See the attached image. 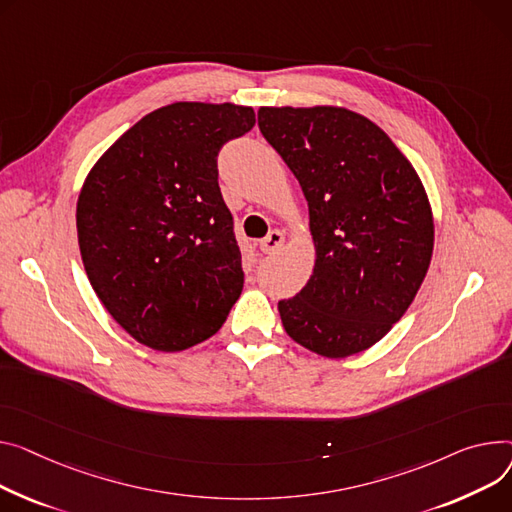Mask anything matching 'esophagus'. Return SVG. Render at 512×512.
Returning a JSON list of instances; mask_svg holds the SVG:
<instances>
[{
    "mask_svg": "<svg viewBox=\"0 0 512 512\" xmlns=\"http://www.w3.org/2000/svg\"><path fill=\"white\" fill-rule=\"evenodd\" d=\"M263 253H278L284 247V234L280 230H271L259 243Z\"/></svg>",
    "mask_w": 512,
    "mask_h": 512,
    "instance_id": "obj_1",
    "label": "esophagus"
}]
</instances>
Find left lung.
I'll list each match as a JSON object with an SVG mask.
<instances>
[{"instance_id":"1","label":"left lung","mask_w":512,"mask_h":512,"mask_svg":"<svg viewBox=\"0 0 512 512\" xmlns=\"http://www.w3.org/2000/svg\"><path fill=\"white\" fill-rule=\"evenodd\" d=\"M263 138L309 201L315 247L306 286L278 302L286 333L325 358L383 339L410 309L432 259L434 218L412 162L344 107H261Z\"/></svg>"}]
</instances>
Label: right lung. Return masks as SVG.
Instances as JSON below:
<instances>
[{
    "instance_id": "obj_1",
    "label": "right lung",
    "mask_w": 512,
    "mask_h": 512,
    "mask_svg": "<svg viewBox=\"0 0 512 512\" xmlns=\"http://www.w3.org/2000/svg\"><path fill=\"white\" fill-rule=\"evenodd\" d=\"M253 125L251 107L173 102L90 168L76 206L84 269L135 342L187 350L212 337L241 296V249L216 158Z\"/></svg>"
}]
</instances>
